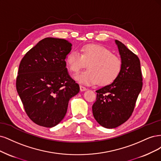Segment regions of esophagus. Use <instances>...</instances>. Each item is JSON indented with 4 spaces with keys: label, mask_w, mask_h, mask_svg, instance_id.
I'll return each instance as SVG.
<instances>
[{
    "label": "esophagus",
    "mask_w": 161,
    "mask_h": 161,
    "mask_svg": "<svg viewBox=\"0 0 161 161\" xmlns=\"http://www.w3.org/2000/svg\"><path fill=\"white\" fill-rule=\"evenodd\" d=\"M80 91H81V92H83V91H86V90H87V88H86V87L83 86H81V85H80Z\"/></svg>",
    "instance_id": "obj_1"
}]
</instances>
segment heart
I'll return each instance as SVG.
<instances>
[{
    "mask_svg": "<svg viewBox=\"0 0 161 161\" xmlns=\"http://www.w3.org/2000/svg\"><path fill=\"white\" fill-rule=\"evenodd\" d=\"M66 64L69 71L78 74L87 65L88 70L77 75L75 79L86 85L106 86L111 84L120 75L122 61L120 57L112 53L108 48L98 45L83 47L81 54L71 51L66 57Z\"/></svg>",
    "mask_w": 161,
    "mask_h": 161,
    "instance_id": "obj_1",
    "label": "heart"
}]
</instances>
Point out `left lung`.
<instances>
[{"label":"left lung","mask_w":161,"mask_h":161,"mask_svg":"<svg viewBox=\"0 0 161 161\" xmlns=\"http://www.w3.org/2000/svg\"><path fill=\"white\" fill-rule=\"evenodd\" d=\"M116 43L122 61L120 75L111 84L96 90L93 115L103 127L114 128L127 121L142 87V75L138 56L122 42Z\"/></svg>","instance_id":"8db88e82"}]
</instances>
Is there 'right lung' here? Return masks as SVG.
Returning <instances> with one entry per match:
<instances>
[{
	"instance_id": "right-lung-1",
	"label": "right lung",
	"mask_w": 161,
	"mask_h": 161,
	"mask_svg": "<svg viewBox=\"0 0 161 161\" xmlns=\"http://www.w3.org/2000/svg\"><path fill=\"white\" fill-rule=\"evenodd\" d=\"M71 46L65 39L47 37L20 61L17 91L26 114L39 126L58 124L66 114L70 98L80 92L66 68L65 58Z\"/></svg>"
}]
</instances>
